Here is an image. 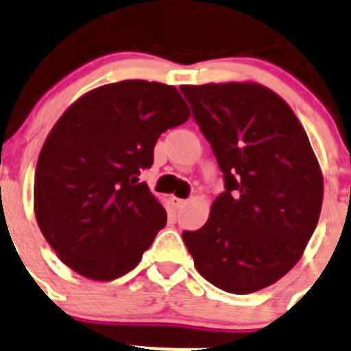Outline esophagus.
Segmentation results:
<instances>
[{
  "label": "esophagus",
  "mask_w": 351,
  "mask_h": 351,
  "mask_svg": "<svg viewBox=\"0 0 351 351\" xmlns=\"http://www.w3.org/2000/svg\"><path fill=\"white\" fill-rule=\"evenodd\" d=\"M188 203V199H182V198H178V196H173L172 198V205L176 206V208H182V206Z\"/></svg>",
  "instance_id": "1"
}]
</instances>
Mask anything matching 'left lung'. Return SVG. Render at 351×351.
<instances>
[{
    "instance_id": "obj_1",
    "label": "left lung",
    "mask_w": 351,
    "mask_h": 351,
    "mask_svg": "<svg viewBox=\"0 0 351 351\" xmlns=\"http://www.w3.org/2000/svg\"><path fill=\"white\" fill-rule=\"evenodd\" d=\"M212 145L226 191L198 231H184L195 267L234 295L260 291L302 258L322 208L324 179L288 103L256 82L181 86Z\"/></svg>"
}]
</instances>
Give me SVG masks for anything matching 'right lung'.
Instances as JSON below:
<instances>
[{
  "label": "right lung",
  "instance_id": "add662e5",
  "mask_svg": "<svg viewBox=\"0 0 351 351\" xmlns=\"http://www.w3.org/2000/svg\"><path fill=\"white\" fill-rule=\"evenodd\" d=\"M188 119L173 86L138 79L99 86L63 112L39 153L34 212L66 267L113 281L138 265L167 222L139 176L160 134Z\"/></svg>",
  "mask_w": 351,
  "mask_h": 351
}]
</instances>
